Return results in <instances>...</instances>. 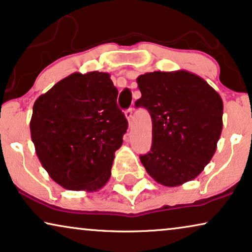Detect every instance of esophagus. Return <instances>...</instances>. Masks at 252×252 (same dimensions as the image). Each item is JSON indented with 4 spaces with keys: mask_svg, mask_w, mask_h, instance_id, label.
Returning a JSON list of instances; mask_svg holds the SVG:
<instances>
[{
    "mask_svg": "<svg viewBox=\"0 0 252 252\" xmlns=\"http://www.w3.org/2000/svg\"><path fill=\"white\" fill-rule=\"evenodd\" d=\"M125 116H126L127 120H128V124L130 125V123H132V118H133V109L132 108L127 109L125 111Z\"/></svg>",
    "mask_w": 252,
    "mask_h": 252,
    "instance_id": "obj_1",
    "label": "esophagus"
}]
</instances>
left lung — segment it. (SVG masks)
<instances>
[{
	"label": "left lung",
	"instance_id": "left-lung-1",
	"mask_svg": "<svg viewBox=\"0 0 252 252\" xmlns=\"http://www.w3.org/2000/svg\"><path fill=\"white\" fill-rule=\"evenodd\" d=\"M143 106L153 120V146L140 156L158 184L177 187L195 179L217 150L222 130L220 95L198 75L185 70L155 71L136 79Z\"/></svg>",
	"mask_w": 252,
	"mask_h": 252
}]
</instances>
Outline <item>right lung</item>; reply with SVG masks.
<instances>
[{
	"label": "right lung",
	"mask_w": 252,
	"mask_h": 252,
	"mask_svg": "<svg viewBox=\"0 0 252 252\" xmlns=\"http://www.w3.org/2000/svg\"><path fill=\"white\" fill-rule=\"evenodd\" d=\"M105 72L72 73L33 105L31 137L53 180L68 190L97 191L111 175L127 120Z\"/></svg>",
	"instance_id": "add662e5"
}]
</instances>
